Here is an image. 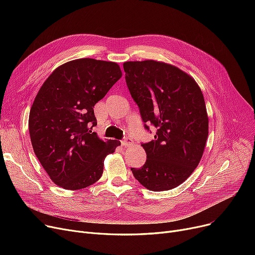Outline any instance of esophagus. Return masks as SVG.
<instances>
[{"label": "esophagus", "instance_id": "esophagus-1", "mask_svg": "<svg viewBox=\"0 0 255 255\" xmlns=\"http://www.w3.org/2000/svg\"><path fill=\"white\" fill-rule=\"evenodd\" d=\"M132 144H133V140L131 137H125L122 140V145H124V146H130Z\"/></svg>", "mask_w": 255, "mask_h": 255}]
</instances>
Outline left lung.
Returning a JSON list of instances; mask_svg holds the SVG:
<instances>
[{
  "instance_id": "1",
  "label": "left lung",
  "mask_w": 255,
  "mask_h": 255,
  "mask_svg": "<svg viewBox=\"0 0 255 255\" xmlns=\"http://www.w3.org/2000/svg\"><path fill=\"white\" fill-rule=\"evenodd\" d=\"M126 84L144 128L156 127L133 176L146 189L166 191L189 178L202 159L209 133L204 95L195 80L178 67L146 60L123 65Z\"/></svg>"
}]
</instances>
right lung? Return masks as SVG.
<instances>
[{
	"label": "right lung",
	"mask_w": 255,
	"mask_h": 255,
	"mask_svg": "<svg viewBox=\"0 0 255 255\" xmlns=\"http://www.w3.org/2000/svg\"><path fill=\"white\" fill-rule=\"evenodd\" d=\"M122 76L114 62L77 59L53 71L40 88L29 116V131L38 160L52 182L79 190L102 176L105 157L121 144L103 141L94 105Z\"/></svg>",
	"instance_id": "add662e5"
}]
</instances>
